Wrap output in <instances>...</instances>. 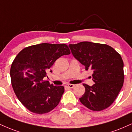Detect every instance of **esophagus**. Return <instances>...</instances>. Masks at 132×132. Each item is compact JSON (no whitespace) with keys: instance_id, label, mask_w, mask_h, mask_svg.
Instances as JSON below:
<instances>
[{"instance_id":"obj_1","label":"esophagus","mask_w":132,"mask_h":132,"mask_svg":"<svg viewBox=\"0 0 132 132\" xmlns=\"http://www.w3.org/2000/svg\"><path fill=\"white\" fill-rule=\"evenodd\" d=\"M74 86H75V85H73V84H67V85H66V86L65 87H67L68 88H74Z\"/></svg>"}]
</instances>
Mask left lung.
I'll list each match as a JSON object with an SVG mask.
<instances>
[{"instance_id": "left-lung-1", "label": "left lung", "mask_w": 132, "mask_h": 132, "mask_svg": "<svg viewBox=\"0 0 132 132\" xmlns=\"http://www.w3.org/2000/svg\"><path fill=\"white\" fill-rule=\"evenodd\" d=\"M73 56L84 65L85 70H93L95 84H84L85 91L80 101L94 111L109 107L116 99L124 80L123 62L112 47L106 44L81 42L69 44Z\"/></svg>"}]
</instances>
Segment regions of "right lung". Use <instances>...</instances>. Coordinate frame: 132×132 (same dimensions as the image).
I'll use <instances>...</instances> for the list:
<instances>
[{
    "label": "right lung",
    "mask_w": 132,
    "mask_h": 132,
    "mask_svg": "<svg viewBox=\"0 0 132 132\" xmlns=\"http://www.w3.org/2000/svg\"><path fill=\"white\" fill-rule=\"evenodd\" d=\"M71 53L65 44L47 43L25 47L13 61L10 68L13 89L28 110L36 114L47 113L60 103L63 86H53L44 78L60 57Z\"/></svg>",
    "instance_id": "obj_1"
}]
</instances>
